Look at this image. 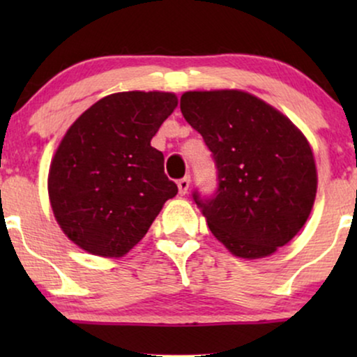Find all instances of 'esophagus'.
Wrapping results in <instances>:
<instances>
[{
    "instance_id": "1",
    "label": "esophagus",
    "mask_w": 357,
    "mask_h": 357,
    "mask_svg": "<svg viewBox=\"0 0 357 357\" xmlns=\"http://www.w3.org/2000/svg\"><path fill=\"white\" fill-rule=\"evenodd\" d=\"M177 185H178V193L180 195H185V193L188 192V187H190V177L180 178L178 182H177Z\"/></svg>"
}]
</instances>
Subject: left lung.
<instances>
[{"label":"left lung","mask_w":357,"mask_h":357,"mask_svg":"<svg viewBox=\"0 0 357 357\" xmlns=\"http://www.w3.org/2000/svg\"><path fill=\"white\" fill-rule=\"evenodd\" d=\"M180 110L216 167L213 195L193 192L208 227L236 257L286 245L314 206L317 170L304 135L271 105L241 91L185 92Z\"/></svg>","instance_id":"left-lung-1"}]
</instances>
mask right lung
<instances>
[{
    "instance_id": "obj_1",
    "label": "right lung",
    "mask_w": 357,
    "mask_h": 357,
    "mask_svg": "<svg viewBox=\"0 0 357 357\" xmlns=\"http://www.w3.org/2000/svg\"><path fill=\"white\" fill-rule=\"evenodd\" d=\"M177 107L170 92H119L87 109L58 146L48 174L63 232L92 255L121 257L178 188L151 146Z\"/></svg>"
}]
</instances>
